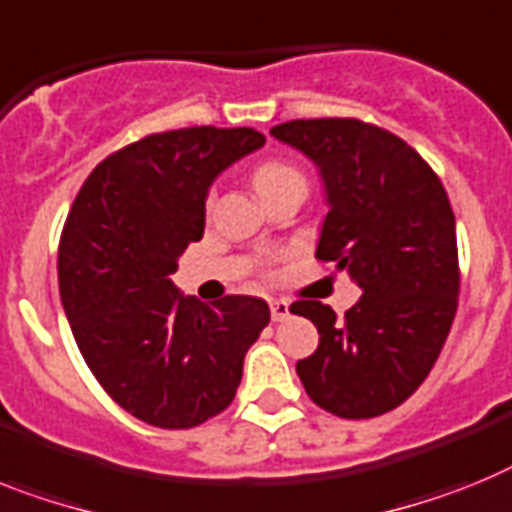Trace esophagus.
<instances>
[{"label":"esophagus","mask_w":512,"mask_h":512,"mask_svg":"<svg viewBox=\"0 0 512 512\" xmlns=\"http://www.w3.org/2000/svg\"><path fill=\"white\" fill-rule=\"evenodd\" d=\"M288 314H291V304L283 299H273L270 301V317H273V322H283V319H288Z\"/></svg>","instance_id":"obj_1"}]
</instances>
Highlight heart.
Here are the masks:
<instances>
[{"instance_id":"obj_1","label":"heart","mask_w":512,"mask_h":512,"mask_svg":"<svg viewBox=\"0 0 512 512\" xmlns=\"http://www.w3.org/2000/svg\"><path fill=\"white\" fill-rule=\"evenodd\" d=\"M252 180H255L257 193H265V190L283 185V182H304V175L293 164L281 162V159H268V162L257 164Z\"/></svg>"}]
</instances>
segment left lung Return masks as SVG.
Here are the masks:
<instances>
[{
    "mask_svg": "<svg viewBox=\"0 0 512 512\" xmlns=\"http://www.w3.org/2000/svg\"><path fill=\"white\" fill-rule=\"evenodd\" d=\"M270 133L317 164L330 208L317 257L363 291L345 319L322 301L291 306L319 332L296 373L322 410L379 417L428 379L453 324L459 252L448 195L412 146L371 123L317 118Z\"/></svg>",
    "mask_w": 512,
    "mask_h": 512,
    "instance_id": "left-lung-1",
    "label": "left lung"
}]
</instances>
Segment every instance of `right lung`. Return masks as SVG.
<instances>
[{
    "label": "right lung",
    "mask_w": 512,
    "mask_h": 512,
    "mask_svg": "<svg viewBox=\"0 0 512 512\" xmlns=\"http://www.w3.org/2000/svg\"><path fill=\"white\" fill-rule=\"evenodd\" d=\"M252 128L151 133L84 180L59 244V291L84 361L133 417L195 428L231 404L244 355L268 327L255 296L203 304L172 283L203 237L213 180L257 151Z\"/></svg>",
    "instance_id": "obj_1"
}]
</instances>
